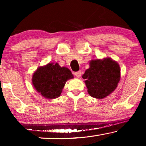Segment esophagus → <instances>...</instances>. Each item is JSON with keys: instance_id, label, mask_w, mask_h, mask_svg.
<instances>
[{"instance_id": "obj_1", "label": "esophagus", "mask_w": 146, "mask_h": 146, "mask_svg": "<svg viewBox=\"0 0 146 146\" xmlns=\"http://www.w3.org/2000/svg\"><path fill=\"white\" fill-rule=\"evenodd\" d=\"M74 75L77 78H80V77L81 76V75H82V72L80 70L78 71V72H74Z\"/></svg>"}]
</instances>
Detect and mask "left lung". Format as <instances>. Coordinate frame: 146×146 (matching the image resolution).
I'll return each instance as SVG.
<instances>
[{
	"label": "left lung",
	"instance_id": "left-lung-1",
	"mask_svg": "<svg viewBox=\"0 0 146 146\" xmlns=\"http://www.w3.org/2000/svg\"><path fill=\"white\" fill-rule=\"evenodd\" d=\"M90 66L82 76L88 92L94 98L102 99L116 88L120 79L119 66L109 58L92 60Z\"/></svg>",
	"mask_w": 146,
	"mask_h": 146
}]
</instances>
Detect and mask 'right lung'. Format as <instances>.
Returning a JSON list of instances; mask_svg holds the SVG:
<instances>
[{"mask_svg": "<svg viewBox=\"0 0 146 146\" xmlns=\"http://www.w3.org/2000/svg\"><path fill=\"white\" fill-rule=\"evenodd\" d=\"M73 78L68 68L60 67L58 63H49L33 74V84L42 96L54 99L60 96L66 82Z\"/></svg>", "mask_w": 146, "mask_h": 146, "instance_id": "right-lung-1", "label": "right lung"}]
</instances>
